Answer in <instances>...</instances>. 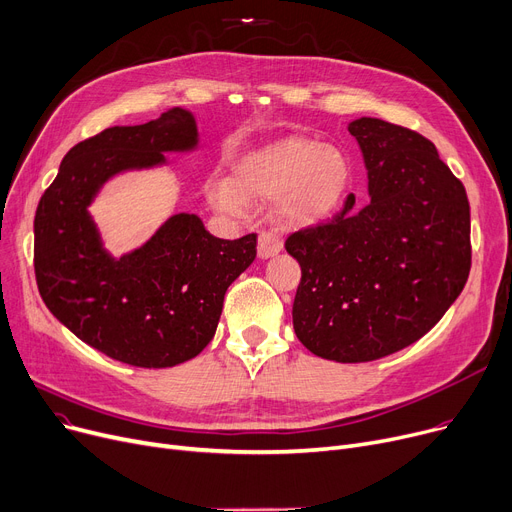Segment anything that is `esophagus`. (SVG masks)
<instances>
[{
  "label": "esophagus",
  "instance_id": "esophagus-1",
  "mask_svg": "<svg viewBox=\"0 0 512 512\" xmlns=\"http://www.w3.org/2000/svg\"><path fill=\"white\" fill-rule=\"evenodd\" d=\"M283 250V237L277 231H262L258 235V256L270 258Z\"/></svg>",
  "mask_w": 512,
  "mask_h": 512
}]
</instances>
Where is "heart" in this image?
<instances>
[{
  "label": "heart",
  "instance_id": "b5f03b06",
  "mask_svg": "<svg viewBox=\"0 0 512 512\" xmlns=\"http://www.w3.org/2000/svg\"><path fill=\"white\" fill-rule=\"evenodd\" d=\"M349 182L351 165L337 146L287 138L248 159L233 184H215L208 198L231 215L242 213L244 198H281L279 213L287 223L312 225L341 204Z\"/></svg>",
  "mask_w": 512,
  "mask_h": 512
}]
</instances>
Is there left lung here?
Wrapping results in <instances>:
<instances>
[{"instance_id": "left-lung-1", "label": "left lung", "mask_w": 512, "mask_h": 512, "mask_svg": "<svg viewBox=\"0 0 512 512\" xmlns=\"http://www.w3.org/2000/svg\"><path fill=\"white\" fill-rule=\"evenodd\" d=\"M368 169L370 202L291 233L302 266L297 339L341 364L386 357L422 339L453 306L471 268L469 200L436 146L376 117L349 124Z\"/></svg>"}]
</instances>
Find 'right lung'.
<instances>
[{
    "mask_svg": "<svg viewBox=\"0 0 512 512\" xmlns=\"http://www.w3.org/2000/svg\"><path fill=\"white\" fill-rule=\"evenodd\" d=\"M198 142L194 115L171 109L142 126H115L78 142L35 215V277L49 312L86 345L136 368H171L215 337L227 287L256 258V233L210 235L196 215H173L119 260L88 215L119 171L165 163Z\"/></svg>",
    "mask_w": 512,
    "mask_h": 512,
    "instance_id": "1",
    "label": "right lung"
}]
</instances>
